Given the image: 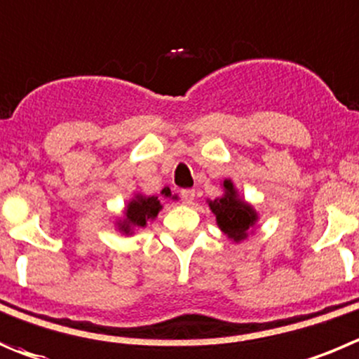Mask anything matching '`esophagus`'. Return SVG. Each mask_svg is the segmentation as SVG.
Here are the masks:
<instances>
[{"label":"esophagus","instance_id":"obj_1","mask_svg":"<svg viewBox=\"0 0 359 359\" xmlns=\"http://www.w3.org/2000/svg\"><path fill=\"white\" fill-rule=\"evenodd\" d=\"M182 199L185 204H192L194 199H196V190H182Z\"/></svg>","mask_w":359,"mask_h":359}]
</instances>
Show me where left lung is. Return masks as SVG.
Here are the masks:
<instances>
[{
  "mask_svg": "<svg viewBox=\"0 0 359 359\" xmlns=\"http://www.w3.org/2000/svg\"><path fill=\"white\" fill-rule=\"evenodd\" d=\"M210 210L217 217V225L229 240L243 241L250 229L257 222V213L248 203H245L231 180H224V196L210 201Z\"/></svg>",
  "mask_w": 359,
  "mask_h": 359,
  "instance_id": "obj_1",
  "label": "left lung"
}]
</instances>
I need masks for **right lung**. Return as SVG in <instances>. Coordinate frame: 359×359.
<instances>
[{"label": "right lung", "mask_w": 359, "mask_h": 359, "mask_svg": "<svg viewBox=\"0 0 359 359\" xmlns=\"http://www.w3.org/2000/svg\"><path fill=\"white\" fill-rule=\"evenodd\" d=\"M163 197H170V190L163 189L162 192ZM162 210V204H160V199L156 196H137L126 204L125 208V217L123 220L118 222V229L123 234H132L135 229L146 227L148 220H153V218L158 215V211Z\"/></svg>", "instance_id": "1"}]
</instances>
